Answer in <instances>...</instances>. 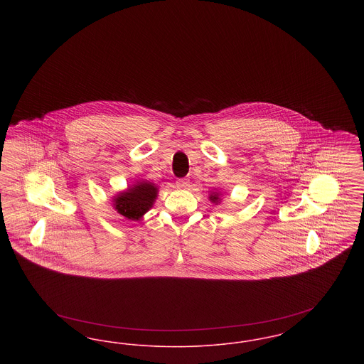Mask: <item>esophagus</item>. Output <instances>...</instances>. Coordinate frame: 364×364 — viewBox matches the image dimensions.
Here are the masks:
<instances>
[{"label": "esophagus", "instance_id": "esophagus-1", "mask_svg": "<svg viewBox=\"0 0 364 364\" xmlns=\"http://www.w3.org/2000/svg\"><path fill=\"white\" fill-rule=\"evenodd\" d=\"M176 186H177V188H187L188 187V181H187V178H178L176 181Z\"/></svg>", "mask_w": 364, "mask_h": 364}]
</instances>
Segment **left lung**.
<instances>
[{
	"instance_id": "1",
	"label": "left lung",
	"mask_w": 364,
	"mask_h": 364,
	"mask_svg": "<svg viewBox=\"0 0 364 364\" xmlns=\"http://www.w3.org/2000/svg\"><path fill=\"white\" fill-rule=\"evenodd\" d=\"M210 200L213 202V203H220V193L218 192H211L210 193Z\"/></svg>"
}]
</instances>
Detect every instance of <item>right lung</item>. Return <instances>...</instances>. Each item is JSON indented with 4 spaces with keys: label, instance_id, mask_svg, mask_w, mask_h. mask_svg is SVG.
<instances>
[{
    "label": "right lung",
    "instance_id": "add662e5",
    "mask_svg": "<svg viewBox=\"0 0 364 364\" xmlns=\"http://www.w3.org/2000/svg\"><path fill=\"white\" fill-rule=\"evenodd\" d=\"M158 188L150 181H138L128 187V190L119 192L113 198V208L119 214L131 221H139L143 214L153 208L156 202Z\"/></svg>",
    "mask_w": 364,
    "mask_h": 364
}]
</instances>
